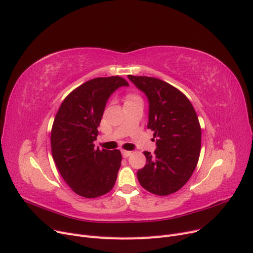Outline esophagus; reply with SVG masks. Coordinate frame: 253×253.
I'll return each mask as SVG.
<instances>
[{
    "label": "esophagus",
    "instance_id": "obj_1",
    "mask_svg": "<svg viewBox=\"0 0 253 253\" xmlns=\"http://www.w3.org/2000/svg\"><path fill=\"white\" fill-rule=\"evenodd\" d=\"M122 155H123L124 158H127V157L132 155V152H130V151H122Z\"/></svg>",
    "mask_w": 253,
    "mask_h": 253
}]
</instances>
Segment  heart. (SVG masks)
<instances>
[{
    "label": "heart",
    "instance_id": "obj_1",
    "mask_svg": "<svg viewBox=\"0 0 253 253\" xmlns=\"http://www.w3.org/2000/svg\"><path fill=\"white\" fill-rule=\"evenodd\" d=\"M136 98H139L137 95L135 94H127L126 96V100H132V99H136Z\"/></svg>",
    "mask_w": 253,
    "mask_h": 253
}]
</instances>
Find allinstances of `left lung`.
Listing matches in <instances>:
<instances>
[{
	"label": "left lung",
	"mask_w": 253,
	"mask_h": 253,
	"mask_svg": "<svg viewBox=\"0 0 253 253\" xmlns=\"http://www.w3.org/2000/svg\"><path fill=\"white\" fill-rule=\"evenodd\" d=\"M147 95L148 129L154 131L155 156L145 151L147 162L137 171L139 184L149 192L166 196L188 182L199 162L202 128L189 99L167 82L149 76L128 75Z\"/></svg>",
	"instance_id": "left-lung-1"
}]
</instances>
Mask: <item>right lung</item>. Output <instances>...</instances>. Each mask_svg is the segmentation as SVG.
<instances>
[{
    "label": "right lung",
    "mask_w": 253,
    "mask_h": 253,
    "mask_svg": "<svg viewBox=\"0 0 253 253\" xmlns=\"http://www.w3.org/2000/svg\"><path fill=\"white\" fill-rule=\"evenodd\" d=\"M121 76L97 78L74 89L62 102L50 133L51 154L64 181L76 194L95 199L111 191L122 154L94 148L106 101L119 86Z\"/></svg>",
    "instance_id": "right-lung-1"
}]
</instances>
